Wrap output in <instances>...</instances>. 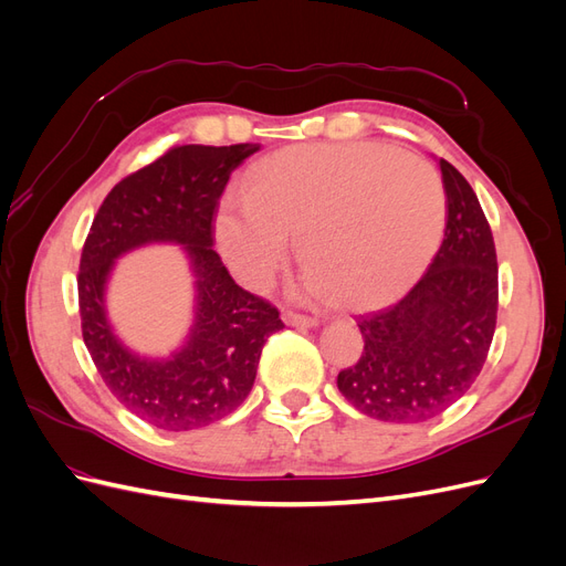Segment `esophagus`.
<instances>
[{"label": "esophagus", "instance_id": "34e87169", "mask_svg": "<svg viewBox=\"0 0 566 566\" xmlns=\"http://www.w3.org/2000/svg\"><path fill=\"white\" fill-rule=\"evenodd\" d=\"M283 321L287 325H295V328H314V325H318V318L314 316H306V314H297V312H283Z\"/></svg>", "mask_w": 566, "mask_h": 566}]
</instances>
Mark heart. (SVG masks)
Wrapping results in <instances>:
<instances>
[{
	"mask_svg": "<svg viewBox=\"0 0 566 566\" xmlns=\"http://www.w3.org/2000/svg\"><path fill=\"white\" fill-rule=\"evenodd\" d=\"M447 229L437 169L385 144H300L252 167L248 196L224 200L217 243L238 279L262 287L297 248L323 297L375 310L430 266Z\"/></svg>",
	"mask_w": 566,
	"mask_h": 566,
	"instance_id": "obj_1",
	"label": "heart"
}]
</instances>
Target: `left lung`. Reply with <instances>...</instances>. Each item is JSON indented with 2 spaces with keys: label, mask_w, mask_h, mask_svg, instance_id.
I'll list each match as a JSON object with an SVG mask.
<instances>
[{
  "label": "left lung",
  "mask_w": 566,
  "mask_h": 566,
  "mask_svg": "<svg viewBox=\"0 0 566 566\" xmlns=\"http://www.w3.org/2000/svg\"><path fill=\"white\" fill-rule=\"evenodd\" d=\"M447 229L424 276L406 297L358 316L364 352L337 375L358 413L424 422L465 397L482 373L499 314V262L491 227L468 179L439 160Z\"/></svg>",
  "instance_id": "1"
}]
</instances>
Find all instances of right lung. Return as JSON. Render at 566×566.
<instances>
[{"instance_id":"1","label":"right lung","mask_w":566,"mask_h":566,"mask_svg":"<svg viewBox=\"0 0 566 566\" xmlns=\"http://www.w3.org/2000/svg\"><path fill=\"white\" fill-rule=\"evenodd\" d=\"M260 144L175 146L125 177L101 205L82 248L77 295L82 337L113 397L158 430L212 424L245 401L279 310L238 285L214 252V214L233 169ZM148 242H177L192 260L197 318L167 359L129 353L105 314V283L117 255Z\"/></svg>"}]
</instances>
